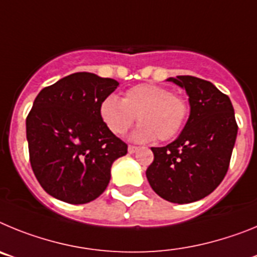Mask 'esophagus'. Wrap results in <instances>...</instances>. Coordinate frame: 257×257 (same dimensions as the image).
Segmentation results:
<instances>
[{"mask_svg": "<svg viewBox=\"0 0 257 257\" xmlns=\"http://www.w3.org/2000/svg\"><path fill=\"white\" fill-rule=\"evenodd\" d=\"M127 151H128V153H130V154H134V153H136V152L139 151V148H138V147H134V145H128Z\"/></svg>", "mask_w": 257, "mask_h": 257, "instance_id": "34e87169", "label": "esophagus"}]
</instances>
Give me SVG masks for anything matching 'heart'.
<instances>
[{"mask_svg":"<svg viewBox=\"0 0 257 257\" xmlns=\"http://www.w3.org/2000/svg\"><path fill=\"white\" fill-rule=\"evenodd\" d=\"M188 106L183 97L157 85L134 86L118 99L108 95L99 105V115L110 133L121 135L135 121L142 123L131 135L134 142L145 143L158 138L169 140L180 131L187 119Z\"/></svg>","mask_w":257,"mask_h":257,"instance_id":"1","label":"heart"}]
</instances>
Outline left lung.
<instances>
[{"label":"left lung","instance_id":"8db88e82","mask_svg":"<svg viewBox=\"0 0 257 257\" xmlns=\"http://www.w3.org/2000/svg\"><path fill=\"white\" fill-rule=\"evenodd\" d=\"M166 81L184 88L190 114L171 144L152 148L154 161L147 169L152 189L172 203H192L219 187L226 171L238 126L231 101L219 88L193 76Z\"/></svg>","mask_w":257,"mask_h":257}]
</instances>
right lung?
<instances>
[{"mask_svg": "<svg viewBox=\"0 0 257 257\" xmlns=\"http://www.w3.org/2000/svg\"><path fill=\"white\" fill-rule=\"evenodd\" d=\"M119 83L78 72L41 90L27 117L32 170L45 192L72 205L100 196L127 145L99 115L101 100Z\"/></svg>", "mask_w": 257, "mask_h": 257, "instance_id": "add662e5", "label": "right lung"}]
</instances>
